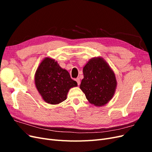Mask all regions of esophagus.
Wrapping results in <instances>:
<instances>
[{
  "label": "esophagus",
  "mask_w": 152,
  "mask_h": 152,
  "mask_svg": "<svg viewBox=\"0 0 152 152\" xmlns=\"http://www.w3.org/2000/svg\"><path fill=\"white\" fill-rule=\"evenodd\" d=\"M75 80H76V82H77L78 86H79L80 84V79H79V78H77V79H75Z\"/></svg>",
  "instance_id": "obj_1"
}]
</instances>
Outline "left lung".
Masks as SVG:
<instances>
[{"label": "left lung", "instance_id": "1", "mask_svg": "<svg viewBox=\"0 0 152 152\" xmlns=\"http://www.w3.org/2000/svg\"><path fill=\"white\" fill-rule=\"evenodd\" d=\"M83 73L80 88L88 102L98 107L107 104L112 99L117 85L112 68L103 58L95 57L86 64Z\"/></svg>", "mask_w": 152, "mask_h": 152}]
</instances>
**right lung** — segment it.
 <instances>
[{
    "mask_svg": "<svg viewBox=\"0 0 152 152\" xmlns=\"http://www.w3.org/2000/svg\"><path fill=\"white\" fill-rule=\"evenodd\" d=\"M35 84L42 99L50 104L63 102L69 90L77 86L68 72L50 57L45 58L39 64L35 73Z\"/></svg>",
    "mask_w": 152,
    "mask_h": 152,
    "instance_id": "add662e5",
    "label": "right lung"
}]
</instances>
